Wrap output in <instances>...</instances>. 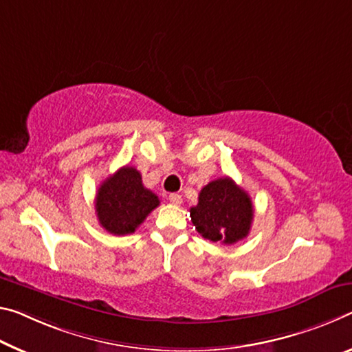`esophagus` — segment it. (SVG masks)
Masks as SVG:
<instances>
[{"mask_svg": "<svg viewBox=\"0 0 352 352\" xmlns=\"http://www.w3.org/2000/svg\"><path fill=\"white\" fill-rule=\"evenodd\" d=\"M169 200H170V202L172 204H174V205H180L182 202H183V197L180 196V194H170V196H169Z\"/></svg>", "mask_w": 352, "mask_h": 352, "instance_id": "34e87169", "label": "esophagus"}]
</instances>
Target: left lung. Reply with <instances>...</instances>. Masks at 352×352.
Masks as SVG:
<instances>
[{"instance_id": "1", "label": "left lung", "mask_w": 352, "mask_h": 352, "mask_svg": "<svg viewBox=\"0 0 352 352\" xmlns=\"http://www.w3.org/2000/svg\"><path fill=\"white\" fill-rule=\"evenodd\" d=\"M191 221L205 239L233 244L249 235L254 205L249 194L230 177L217 178L202 188Z\"/></svg>"}]
</instances>
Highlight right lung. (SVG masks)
I'll use <instances>...</instances> for the list:
<instances>
[{"label": "right lung", "mask_w": 352, "mask_h": 352, "mask_svg": "<svg viewBox=\"0 0 352 352\" xmlns=\"http://www.w3.org/2000/svg\"><path fill=\"white\" fill-rule=\"evenodd\" d=\"M158 205V196L142 185L141 172L130 166L106 178L96 197L100 226L117 236L135 232Z\"/></svg>", "instance_id": "obj_1"}]
</instances>
